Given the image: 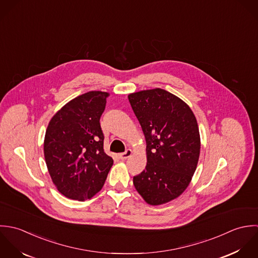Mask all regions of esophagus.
Here are the masks:
<instances>
[{
	"label": "esophagus",
	"instance_id": "esophagus-1",
	"mask_svg": "<svg viewBox=\"0 0 258 258\" xmlns=\"http://www.w3.org/2000/svg\"><path fill=\"white\" fill-rule=\"evenodd\" d=\"M132 155H133L132 150H126L124 153H121V154L118 155V158H120V159H126V158H128L130 156H132Z\"/></svg>",
	"mask_w": 258,
	"mask_h": 258
}]
</instances>
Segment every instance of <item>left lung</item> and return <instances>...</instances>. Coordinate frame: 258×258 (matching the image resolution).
<instances>
[{
  "mask_svg": "<svg viewBox=\"0 0 258 258\" xmlns=\"http://www.w3.org/2000/svg\"><path fill=\"white\" fill-rule=\"evenodd\" d=\"M128 101L147 142V166L134 176L146 203L160 206L188 186L201 153V136L191 108L162 89L130 94Z\"/></svg>",
  "mask_w": 258,
  "mask_h": 258,
  "instance_id": "8db88e82",
  "label": "left lung"
}]
</instances>
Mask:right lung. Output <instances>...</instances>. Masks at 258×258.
Here are the masks:
<instances>
[{"instance_id": "obj_1", "label": "right lung", "mask_w": 258, "mask_h": 258, "mask_svg": "<svg viewBox=\"0 0 258 258\" xmlns=\"http://www.w3.org/2000/svg\"><path fill=\"white\" fill-rule=\"evenodd\" d=\"M109 94L92 91L66 103L46 131L44 155L56 189L84 202L103 188L113 163L103 152L100 123Z\"/></svg>"}]
</instances>
